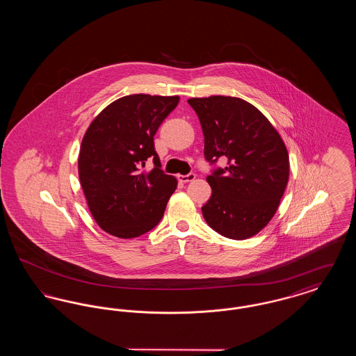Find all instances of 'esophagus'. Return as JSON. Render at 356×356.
<instances>
[{"label":"esophagus","instance_id":"1","mask_svg":"<svg viewBox=\"0 0 356 356\" xmlns=\"http://www.w3.org/2000/svg\"><path fill=\"white\" fill-rule=\"evenodd\" d=\"M195 177H196V175H195L193 172H191V173H188V175H179V176H177L179 181H181V183H189V181H193V180H195Z\"/></svg>","mask_w":356,"mask_h":356}]
</instances>
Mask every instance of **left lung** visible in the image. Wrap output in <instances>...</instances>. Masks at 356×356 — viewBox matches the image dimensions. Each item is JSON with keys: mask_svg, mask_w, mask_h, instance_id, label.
Segmentation results:
<instances>
[{"mask_svg": "<svg viewBox=\"0 0 356 356\" xmlns=\"http://www.w3.org/2000/svg\"><path fill=\"white\" fill-rule=\"evenodd\" d=\"M200 120L204 157L213 165L207 177L212 188L202 207L218 234L244 240L261 231L275 215L286 191L289 159L282 137L250 102L237 97L189 99ZM218 159H227L218 168Z\"/></svg>", "mask_w": 356, "mask_h": 356, "instance_id": "1", "label": "left lung"}]
</instances>
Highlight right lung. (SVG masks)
Here are the masks:
<instances>
[{"mask_svg": "<svg viewBox=\"0 0 356 356\" xmlns=\"http://www.w3.org/2000/svg\"><path fill=\"white\" fill-rule=\"evenodd\" d=\"M179 102V96H125L108 105L85 132L79 176L90 213L105 232L141 236L163 219L177 181L161 170L153 136ZM148 159L154 170L143 174Z\"/></svg>", "mask_w": 356, "mask_h": 356, "instance_id": "obj_1", "label": "right lung"}]
</instances>
